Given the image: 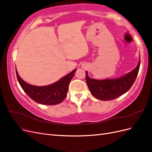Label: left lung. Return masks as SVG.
I'll return each mask as SVG.
<instances>
[{"instance_id": "left-lung-1", "label": "left lung", "mask_w": 152, "mask_h": 152, "mask_svg": "<svg viewBox=\"0 0 152 152\" xmlns=\"http://www.w3.org/2000/svg\"><path fill=\"white\" fill-rule=\"evenodd\" d=\"M140 60L137 66L126 75L115 79L96 80L91 79L86 72V82L91 93L97 99L108 101L115 99L130 89L138 74Z\"/></svg>"}]
</instances>
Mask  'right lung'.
<instances>
[{
    "label": "right lung",
    "mask_w": 152,
    "mask_h": 152,
    "mask_svg": "<svg viewBox=\"0 0 152 152\" xmlns=\"http://www.w3.org/2000/svg\"><path fill=\"white\" fill-rule=\"evenodd\" d=\"M77 69L55 83L46 86H35L26 83L19 76L16 69L18 82L25 93L34 102L46 105H54L61 103L66 98L69 84Z\"/></svg>",
    "instance_id": "1"
}]
</instances>
